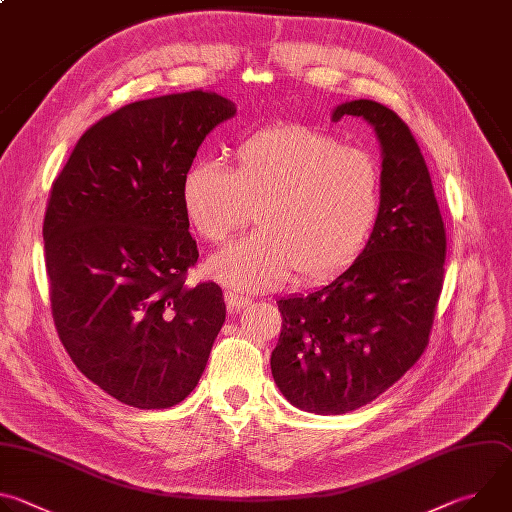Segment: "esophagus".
<instances>
[{
  "label": "esophagus",
  "instance_id": "esophagus-1",
  "mask_svg": "<svg viewBox=\"0 0 512 512\" xmlns=\"http://www.w3.org/2000/svg\"><path fill=\"white\" fill-rule=\"evenodd\" d=\"M225 302H227L229 314H237L251 304V300L247 296H241V294H237V291H225Z\"/></svg>",
  "mask_w": 512,
  "mask_h": 512
}]
</instances>
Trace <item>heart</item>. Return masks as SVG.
<instances>
[{
    "label": "heart",
    "mask_w": 512,
    "mask_h": 512,
    "mask_svg": "<svg viewBox=\"0 0 512 512\" xmlns=\"http://www.w3.org/2000/svg\"><path fill=\"white\" fill-rule=\"evenodd\" d=\"M383 172L377 158L330 133L279 123L245 135L233 170L204 158L182 178L190 225L223 243L255 214L257 231L208 263L214 279L235 289H271L298 273L320 283L344 271L369 241L379 218Z\"/></svg>",
    "instance_id": "heart-1"
}]
</instances>
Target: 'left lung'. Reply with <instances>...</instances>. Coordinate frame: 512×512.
<instances>
[{"instance_id":"left-lung-1","label":"left lung","mask_w":512,"mask_h":512,"mask_svg":"<svg viewBox=\"0 0 512 512\" xmlns=\"http://www.w3.org/2000/svg\"><path fill=\"white\" fill-rule=\"evenodd\" d=\"M367 119L383 150L381 210L367 247L334 281L277 302L283 324L271 373L304 411L342 415L371 403L423 354L444 287L446 229L407 123L358 99L334 109Z\"/></svg>"}]
</instances>
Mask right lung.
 I'll use <instances>...</instances> for the list:
<instances>
[{"label": "right lung", "instance_id": "right-lung-1", "mask_svg": "<svg viewBox=\"0 0 512 512\" xmlns=\"http://www.w3.org/2000/svg\"><path fill=\"white\" fill-rule=\"evenodd\" d=\"M235 103L190 91L129 103L77 141L52 182L44 253L56 332L77 369L117 401L166 409L198 385L227 316L198 261L182 178Z\"/></svg>", "mask_w": 512, "mask_h": 512}]
</instances>
